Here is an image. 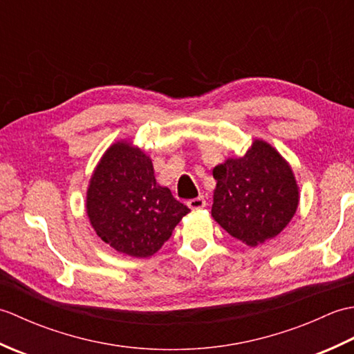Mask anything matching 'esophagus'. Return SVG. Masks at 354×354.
<instances>
[{
	"label": "esophagus",
	"mask_w": 354,
	"mask_h": 354,
	"mask_svg": "<svg viewBox=\"0 0 354 354\" xmlns=\"http://www.w3.org/2000/svg\"><path fill=\"white\" fill-rule=\"evenodd\" d=\"M187 205H189L192 209H201L207 205V201L204 199V196H199V198L190 199L189 202H187Z\"/></svg>",
	"instance_id": "obj_1"
}]
</instances>
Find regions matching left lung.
Wrapping results in <instances>:
<instances>
[{"label": "left lung", "instance_id": "obj_1", "mask_svg": "<svg viewBox=\"0 0 354 354\" xmlns=\"http://www.w3.org/2000/svg\"><path fill=\"white\" fill-rule=\"evenodd\" d=\"M213 176L212 216L246 245L280 234L297 212L298 185L290 165L265 141L255 140L245 156L217 165Z\"/></svg>", "mask_w": 354, "mask_h": 354}]
</instances>
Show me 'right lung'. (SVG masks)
Instances as JSON below:
<instances>
[{
  "mask_svg": "<svg viewBox=\"0 0 354 354\" xmlns=\"http://www.w3.org/2000/svg\"><path fill=\"white\" fill-rule=\"evenodd\" d=\"M189 212L156 184L150 158L126 141L106 150L89 181L86 213L97 236L132 257L153 255Z\"/></svg>",
  "mask_w": 354,
  "mask_h": 354,
  "instance_id": "right-lung-1",
  "label": "right lung"
}]
</instances>
